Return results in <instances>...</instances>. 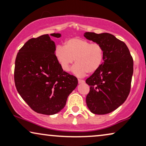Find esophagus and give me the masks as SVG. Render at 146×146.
<instances>
[{
    "mask_svg": "<svg viewBox=\"0 0 146 146\" xmlns=\"http://www.w3.org/2000/svg\"><path fill=\"white\" fill-rule=\"evenodd\" d=\"M85 81L83 80H80V79H78V83L79 84H83L84 83Z\"/></svg>",
    "mask_w": 146,
    "mask_h": 146,
    "instance_id": "obj_1",
    "label": "esophagus"
}]
</instances>
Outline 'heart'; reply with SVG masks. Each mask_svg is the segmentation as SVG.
Returning <instances> with one entry per match:
<instances>
[{"mask_svg": "<svg viewBox=\"0 0 146 146\" xmlns=\"http://www.w3.org/2000/svg\"><path fill=\"white\" fill-rule=\"evenodd\" d=\"M55 56L64 71L69 72L71 66L73 73L78 77H83L87 73H94L102 64L104 58V50L99 43H91L90 41L71 38L66 40L64 46H58Z\"/></svg>", "mask_w": 146, "mask_h": 146, "instance_id": "heart-1", "label": "heart"}]
</instances>
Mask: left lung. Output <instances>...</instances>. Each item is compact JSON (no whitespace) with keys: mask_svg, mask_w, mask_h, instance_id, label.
Segmentation results:
<instances>
[{"mask_svg":"<svg viewBox=\"0 0 146 146\" xmlns=\"http://www.w3.org/2000/svg\"><path fill=\"white\" fill-rule=\"evenodd\" d=\"M84 36L100 44L104 50L102 64L86 80L90 86L86 100L87 106L95 114H106L120 106L128 96L133 58L126 44L111 34L87 32Z\"/></svg>","mask_w":146,"mask_h":146,"instance_id":"8db88e82","label":"left lung"}]
</instances>
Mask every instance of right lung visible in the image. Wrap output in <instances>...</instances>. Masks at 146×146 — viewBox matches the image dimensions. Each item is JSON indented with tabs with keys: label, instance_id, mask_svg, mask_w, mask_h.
Masks as SVG:
<instances>
[{
	"label": "right lung",
	"instance_id": "right-lung-1",
	"mask_svg": "<svg viewBox=\"0 0 146 146\" xmlns=\"http://www.w3.org/2000/svg\"><path fill=\"white\" fill-rule=\"evenodd\" d=\"M50 36L60 38L59 33ZM56 45L48 35L28 40L15 60V82L18 92L36 112L57 113L76 88L78 79L63 71L55 56Z\"/></svg>",
	"mask_w": 146,
	"mask_h": 146
}]
</instances>
